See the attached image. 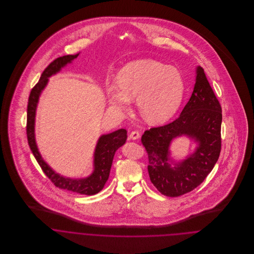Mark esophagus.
Returning a JSON list of instances; mask_svg holds the SVG:
<instances>
[{
    "label": "esophagus",
    "instance_id": "esophagus-1",
    "mask_svg": "<svg viewBox=\"0 0 254 254\" xmlns=\"http://www.w3.org/2000/svg\"><path fill=\"white\" fill-rule=\"evenodd\" d=\"M129 138H130L131 140H138V139L140 138V133H139L138 131H133V132L130 133Z\"/></svg>",
    "mask_w": 254,
    "mask_h": 254
}]
</instances>
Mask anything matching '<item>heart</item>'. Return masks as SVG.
<instances>
[{
	"label": "heart",
	"instance_id": "heart-1",
	"mask_svg": "<svg viewBox=\"0 0 254 254\" xmlns=\"http://www.w3.org/2000/svg\"><path fill=\"white\" fill-rule=\"evenodd\" d=\"M184 92L181 72L152 60L127 64L117 74V85L108 87L110 105L126 110L136 98L139 113L151 124L169 119L180 107Z\"/></svg>",
	"mask_w": 254,
	"mask_h": 254
}]
</instances>
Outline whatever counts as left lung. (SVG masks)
<instances>
[{"label":"left lung","mask_w":254,"mask_h":254,"mask_svg":"<svg viewBox=\"0 0 254 254\" xmlns=\"http://www.w3.org/2000/svg\"><path fill=\"white\" fill-rule=\"evenodd\" d=\"M222 109L202 67L195 70L192 94L173 122L146 130L142 143L150 181L164 195L176 197L199 186L211 172L221 150ZM186 135L197 145L184 160L171 157L173 139Z\"/></svg>","instance_id":"obj_1"}]
</instances>
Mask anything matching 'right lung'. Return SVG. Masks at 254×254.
<instances>
[{"instance_id":"1","label":"right lung","mask_w":254,"mask_h":254,"mask_svg":"<svg viewBox=\"0 0 254 254\" xmlns=\"http://www.w3.org/2000/svg\"><path fill=\"white\" fill-rule=\"evenodd\" d=\"M79 56L68 55L61 57L55 60L42 73L39 82L35 87L31 90L28 106H27V140L30 146V149L33 155L36 158L37 162L41 166L44 173L48 178L54 183V185L60 189L71 190L74 192L86 195H93L101 191L105 184L108 181L109 172L113 160L115 151L126 143L127 140V131L125 129H119L109 134L102 135L94 151V170L93 172L85 178H69L64 177L57 173L42 157L39 148L37 146L35 139V118L36 110L40 96L43 90L46 88L49 82V78L57 73L60 72L62 68L71 64L73 61Z\"/></svg>"}]
</instances>
